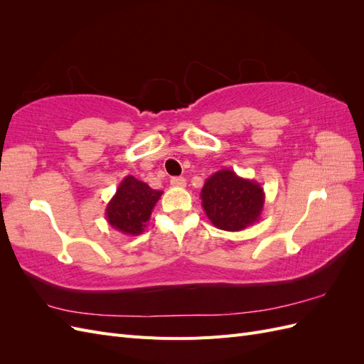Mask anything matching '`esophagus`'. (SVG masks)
<instances>
[{"label": "esophagus", "instance_id": "1", "mask_svg": "<svg viewBox=\"0 0 364 364\" xmlns=\"http://www.w3.org/2000/svg\"><path fill=\"white\" fill-rule=\"evenodd\" d=\"M170 183L173 186H176V188H183V186L186 185V181L183 178H181V176H178V178H171Z\"/></svg>", "mask_w": 364, "mask_h": 364}]
</instances>
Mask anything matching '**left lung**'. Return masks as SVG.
I'll return each mask as SVG.
<instances>
[{"label":"left lung","mask_w":364,"mask_h":364,"mask_svg":"<svg viewBox=\"0 0 364 364\" xmlns=\"http://www.w3.org/2000/svg\"><path fill=\"white\" fill-rule=\"evenodd\" d=\"M200 199L206 217L215 228L238 232L258 222L266 194L257 181L223 168L205 181Z\"/></svg>","instance_id":"obj_1"}]
</instances>
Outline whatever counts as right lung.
Wrapping results in <instances>:
<instances>
[{
  "mask_svg": "<svg viewBox=\"0 0 364 364\" xmlns=\"http://www.w3.org/2000/svg\"><path fill=\"white\" fill-rule=\"evenodd\" d=\"M161 196L162 191L151 190L135 176H126L106 206L107 223L124 235L142 234Z\"/></svg>",
  "mask_w": 364,
  "mask_h": 364,
  "instance_id": "right-lung-1",
  "label": "right lung"
}]
</instances>
